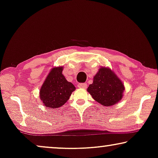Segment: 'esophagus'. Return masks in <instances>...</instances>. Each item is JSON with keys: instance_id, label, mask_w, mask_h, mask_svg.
<instances>
[{"instance_id": "esophagus-1", "label": "esophagus", "mask_w": 158, "mask_h": 158, "mask_svg": "<svg viewBox=\"0 0 158 158\" xmlns=\"http://www.w3.org/2000/svg\"><path fill=\"white\" fill-rule=\"evenodd\" d=\"M86 86H87L86 83H79V84H78V86L79 88L85 89V88H86Z\"/></svg>"}]
</instances>
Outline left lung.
I'll list each match as a JSON object with an SVG mask.
<instances>
[{
    "mask_svg": "<svg viewBox=\"0 0 158 158\" xmlns=\"http://www.w3.org/2000/svg\"><path fill=\"white\" fill-rule=\"evenodd\" d=\"M124 84L110 69H99L94 77L93 83L89 86L88 92L92 98L102 105H114L123 98Z\"/></svg>",
    "mask_w": 158,
    "mask_h": 158,
    "instance_id": "8db88e82",
    "label": "left lung"
}]
</instances>
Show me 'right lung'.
<instances>
[{"label": "right lung", "mask_w": 158, "mask_h": 158, "mask_svg": "<svg viewBox=\"0 0 158 158\" xmlns=\"http://www.w3.org/2000/svg\"><path fill=\"white\" fill-rule=\"evenodd\" d=\"M62 70L63 67L53 69L40 90L41 100L48 110L61 106L75 90V86L62 74Z\"/></svg>", "instance_id": "add662e5"}]
</instances>
